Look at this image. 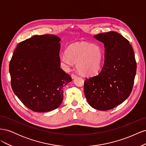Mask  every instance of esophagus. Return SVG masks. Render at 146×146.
<instances>
[{
	"label": "esophagus",
	"instance_id": "esophagus-1",
	"mask_svg": "<svg viewBox=\"0 0 146 146\" xmlns=\"http://www.w3.org/2000/svg\"><path fill=\"white\" fill-rule=\"evenodd\" d=\"M71 77H72V79H75V78L77 77V76L76 74H71Z\"/></svg>",
	"mask_w": 146,
	"mask_h": 146
}]
</instances>
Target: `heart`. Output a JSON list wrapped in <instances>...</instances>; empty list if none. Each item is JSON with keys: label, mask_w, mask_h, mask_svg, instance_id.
<instances>
[{"label": "heart", "mask_w": 146, "mask_h": 146, "mask_svg": "<svg viewBox=\"0 0 146 146\" xmlns=\"http://www.w3.org/2000/svg\"><path fill=\"white\" fill-rule=\"evenodd\" d=\"M104 56V50L100 46L82 42L69 46L66 53L61 56V60L68 65L77 63L79 73L83 76H90L100 70Z\"/></svg>", "instance_id": "obj_1"}]
</instances>
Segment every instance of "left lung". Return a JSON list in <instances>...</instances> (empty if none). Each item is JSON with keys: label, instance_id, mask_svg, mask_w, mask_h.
I'll use <instances>...</instances> for the list:
<instances>
[{"label": "left lung", "instance_id": "obj_1", "mask_svg": "<svg viewBox=\"0 0 146 146\" xmlns=\"http://www.w3.org/2000/svg\"><path fill=\"white\" fill-rule=\"evenodd\" d=\"M94 38L104 43V63L98 75L85 80L84 93L91 107L105 111L129 98L136 76V63L133 48L121 34L109 32Z\"/></svg>", "mask_w": 146, "mask_h": 146}]
</instances>
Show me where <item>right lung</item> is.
I'll return each mask as SVG.
<instances>
[{
  "instance_id": "1",
  "label": "right lung",
  "mask_w": 146,
  "mask_h": 146,
  "mask_svg": "<svg viewBox=\"0 0 146 146\" xmlns=\"http://www.w3.org/2000/svg\"><path fill=\"white\" fill-rule=\"evenodd\" d=\"M61 39L35 35L19 43L10 63L12 90L24 105L35 112L58 108L63 87L72 81L60 68Z\"/></svg>"
}]
</instances>
